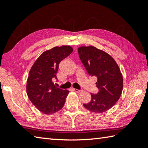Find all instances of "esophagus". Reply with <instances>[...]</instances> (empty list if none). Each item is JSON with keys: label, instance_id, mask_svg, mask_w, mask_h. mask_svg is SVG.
<instances>
[{"label": "esophagus", "instance_id": "esophagus-1", "mask_svg": "<svg viewBox=\"0 0 148 148\" xmlns=\"http://www.w3.org/2000/svg\"><path fill=\"white\" fill-rule=\"evenodd\" d=\"M74 90L76 91V93H82L83 91H84L82 90H77V89H74Z\"/></svg>", "mask_w": 148, "mask_h": 148}]
</instances>
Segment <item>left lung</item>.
I'll return each instance as SVG.
<instances>
[{"label":"left lung","instance_id":"left-lung-1","mask_svg":"<svg viewBox=\"0 0 148 148\" xmlns=\"http://www.w3.org/2000/svg\"><path fill=\"white\" fill-rule=\"evenodd\" d=\"M82 62L89 75L96 76L97 94L91 93V99L84 107L97 113L107 111L120 98L123 88V78L118 64L111 56L95 47L78 49Z\"/></svg>","mask_w":148,"mask_h":148}]
</instances>
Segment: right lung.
<instances>
[{
	"mask_svg": "<svg viewBox=\"0 0 148 148\" xmlns=\"http://www.w3.org/2000/svg\"><path fill=\"white\" fill-rule=\"evenodd\" d=\"M72 51L69 45L55 47L42 53L30 69L26 85L28 98L44 114L55 113L64 106L69 91L57 88L53 82L57 79L59 63Z\"/></svg>",
	"mask_w": 148,
	"mask_h": 148,
	"instance_id": "add662e5",
	"label": "right lung"
}]
</instances>
